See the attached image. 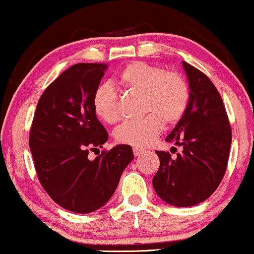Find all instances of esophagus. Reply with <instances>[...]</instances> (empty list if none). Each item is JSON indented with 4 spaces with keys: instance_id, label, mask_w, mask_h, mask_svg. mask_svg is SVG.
Segmentation results:
<instances>
[{
    "instance_id": "obj_1",
    "label": "esophagus",
    "mask_w": 254,
    "mask_h": 254,
    "mask_svg": "<svg viewBox=\"0 0 254 254\" xmlns=\"http://www.w3.org/2000/svg\"><path fill=\"white\" fill-rule=\"evenodd\" d=\"M144 150L141 149V148H133V154H135V156H139L141 154H143Z\"/></svg>"
}]
</instances>
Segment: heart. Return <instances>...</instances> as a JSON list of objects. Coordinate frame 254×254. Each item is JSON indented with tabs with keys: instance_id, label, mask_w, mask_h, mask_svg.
<instances>
[{
	"instance_id": "heart-1",
	"label": "heart",
	"mask_w": 254,
	"mask_h": 254,
	"mask_svg": "<svg viewBox=\"0 0 254 254\" xmlns=\"http://www.w3.org/2000/svg\"><path fill=\"white\" fill-rule=\"evenodd\" d=\"M118 81L124 88L142 93V112H151L118 127L115 136L119 143L148 147L161 133L164 122L177 123L189 107L190 89L177 72H166L160 66L145 62H132L119 72ZM92 106L95 116L104 123L113 124L119 119L117 93L109 83L99 84L95 88Z\"/></svg>"
}]
</instances>
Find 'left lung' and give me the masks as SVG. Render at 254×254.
I'll return each instance as SVG.
<instances>
[{
  "label": "left lung",
  "instance_id": "obj_1",
  "mask_svg": "<svg viewBox=\"0 0 254 254\" xmlns=\"http://www.w3.org/2000/svg\"><path fill=\"white\" fill-rule=\"evenodd\" d=\"M190 89L185 115L166 137L183 148L176 159L156 151L160 167L153 178L154 190L166 203L192 206L214 193L228 164L232 129L216 87L210 78L183 62ZM176 148V147H173Z\"/></svg>",
  "mask_w": 254,
  "mask_h": 254
}]
</instances>
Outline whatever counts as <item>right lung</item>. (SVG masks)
<instances>
[{
  "mask_svg": "<svg viewBox=\"0 0 254 254\" xmlns=\"http://www.w3.org/2000/svg\"><path fill=\"white\" fill-rule=\"evenodd\" d=\"M107 64H74L48 87L38 101L30 149L44 190L58 205L88 214L105 205L132 161L130 145L118 144L94 160L109 133L92 106Z\"/></svg>",
  "mask_w": 254,
  "mask_h": 254,
  "instance_id": "add662e5",
  "label": "right lung"
}]
</instances>
